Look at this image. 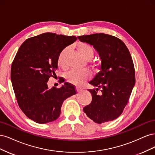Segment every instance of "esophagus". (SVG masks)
I'll list each match as a JSON object with an SVG mask.
<instances>
[{
  "label": "esophagus",
  "mask_w": 155,
  "mask_h": 155,
  "mask_svg": "<svg viewBox=\"0 0 155 155\" xmlns=\"http://www.w3.org/2000/svg\"><path fill=\"white\" fill-rule=\"evenodd\" d=\"M76 91H77L78 92H80V91L82 90V88H81L80 87H76Z\"/></svg>",
  "instance_id": "34e87169"
}]
</instances>
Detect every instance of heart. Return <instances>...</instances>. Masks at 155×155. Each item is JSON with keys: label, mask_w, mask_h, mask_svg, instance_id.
Returning <instances> with one entry per match:
<instances>
[{"label": "heart", "mask_w": 155, "mask_h": 155, "mask_svg": "<svg viewBox=\"0 0 155 155\" xmlns=\"http://www.w3.org/2000/svg\"><path fill=\"white\" fill-rule=\"evenodd\" d=\"M78 49L81 54L82 57L87 61H90L94 55V50L91 45L88 44L82 43H79L78 46ZM68 51V48L63 49L59 55L58 63L60 67H64L65 59ZM91 74L88 70H72L67 74V81L75 85H81L82 84L91 78Z\"/></svg>", "instance_id": "b5f03b06"}]
</instances>
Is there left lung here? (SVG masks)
<instances>
[{
    "label": "left lung",
    "instance_id": "1",
    "mask_svg": "<svg viewBox=\"0 0 155 155\" xmlns=\"http://www.w3.org/2000/svg\"><path fill=\"white\" fill-rule=\"evenodd\" d=\"M92 46L101 61L100 71L89 83L92 101L83 111L95 123L110 121L121 114L135 85L132 58L122 41L108 34H94L78 37Z\"/></svg>",
    "mask_w": 155,
    "mask_h": 155
}]
</instances>
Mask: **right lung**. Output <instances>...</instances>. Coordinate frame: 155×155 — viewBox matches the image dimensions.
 Instances as JSON below:
<instances>
[{
    "label": "right lung",
    "mask_w": 155,
    "mask_h": 155,
    "mask_svg": "<svg viewBox=\"0 0 155 155\" xmlns=\"http://www.w3.org/2000/svg\"><path fill=\"white\" fill-rule=\"evenodd\" d=\"M76 36L45 33L26 39L12 64L11 80L18 105L28 118L43 124L57 120L63 101L76 94L64 83L49 89L47 82L58 69L59 55L76 41Z\"/></svg>",
    "instance_id": "right-lung-1"
}]
</instances>
